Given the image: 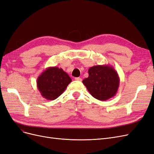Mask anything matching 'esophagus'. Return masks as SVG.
I'll return each mask as SVG.
<instances>
[{
	"instance_id": "34e87169",
	"label": "esophagus",
	"mask_w": 154,
	"mask_h": 154,
	"mask_svg": "<svg viewBox=\"0 0 154 154\" xmlns=\"http://www.w3.org/2000/svg\"><path fill=\"white\" fill-rule=\"evenodd\" d=\"M74 79H75V80H77V81H82V78H81L76 77V78H75Z\"/></svg>"
}]
</instances>
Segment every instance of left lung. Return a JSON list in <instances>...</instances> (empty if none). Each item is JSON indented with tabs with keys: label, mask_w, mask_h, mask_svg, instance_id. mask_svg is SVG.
<instances>
[{
	"label": "left lung",
	"mask_w": 154,
	"mask_h": 154,
	"mask_svg": "<svg viewBox=\"0 0 154 154\" xmlns=\"http://www.w3.org/2000/svg\"><path fill=\"white\" fill-rule=\"evenodd\" d=\"M88 77L82 81L94 98L106 101L114 97L119 86L117 71L110 65H97L88 69Z\"/></svg>",
	"instance_id": "8db88e82"
}]
</instances>
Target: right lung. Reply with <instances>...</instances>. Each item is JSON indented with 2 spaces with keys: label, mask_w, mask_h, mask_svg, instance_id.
Instances as JSON below:
<instances>
[{
  "label": "right lung",
  "mask_w": 154,
  "mask_h": 154,
  "mask_svg": "<svg viewBox=\"0 0 154 154\" xmlns=\"http://www.w3.org/2000/svg\"><path fill=\"white\" fill-rule=\"evenodd\" d=\"M71 82V78L62 68L49 67L40 74L36 85L42 96L48 100H54L62 94Z\"/></svg>",
  "instance_id": "right-lung-1"
}]
</instances>
